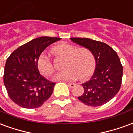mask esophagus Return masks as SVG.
<instances>
[{
	"mask_svg": "<svg viewBox=\"0 0 133 133\" xmlns=\"http://www.w3.org/2000/svg\"><path fill=\"white\" fill-rule=\"evenodd\" d=\"M68 86H69V88L72 89V88H74V87L76 86V84L75 83H68Z\"/></svg>",
	"mask_w": 133,
	"mask_h": 133,
	"instance_id": "1",
	"label": "esophagus"
}]
</instances>
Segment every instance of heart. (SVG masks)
Wrapping results in <instances>:
<instances>
[{
    "label": "heart",
    "mask_w": 133,
    "mask_h": 133,
    "mask_svg": "<svg viewBox=\"0 0 133 133\" xmlns=\"http://www.w3.org/2000/svg\"><path fill=\"white\" fill-rule=\"evenodd\" d=\"M53 51L60 56L66 57V70L58 73L55 76L58 81H72L80 77L81 80L90 78L96 68V59L91 50L87 47H79L67 44H59ZM37 66L44 76H50L55 71V67L49 56L42 54L39 57Z\"/></svg>",
    "instance_id": "heart-1"
}]
</instances>
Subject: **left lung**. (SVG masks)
<instances>
[{
	"label": "left lung",
	"instance_id": "left-lung-1",
	"mask_svg": "<svg viewBox=\"0 0 133 133\" xmlns=\"http://www.w3.org/2000/svg\"><path fill=\"white\" fill-rule=\"evenodd\" d=\"M71 39L91 49L96 59L94 75L89 81L82 84L84 92L78 99L94 107L110 101L121 89L123 78V66L116 51L102 42L78 37Z\"/></svg>",
	"mask_w": 133,
	"mask_h": 133
}]
</instances>
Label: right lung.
Segmentation results:
<instances>
[{
	"instance_id": "obj_1",
	"label": "right lung",
	"mask_w": 133,
	"mask_h": 133,
	"mask_svg": "<svg viewBox=\"0 0 133 133\" xmlns=\"http://www.w3.org/2000/svg\"><path fill=\"white\" fill-rule=\"evenodd\" d=\"M61 39L41 37L19 46L7 59L3 81L10 99L20 107H40L52 95L55 83L39 74L37 61L47 46Z\"/></svg>"
}]
</instances>
